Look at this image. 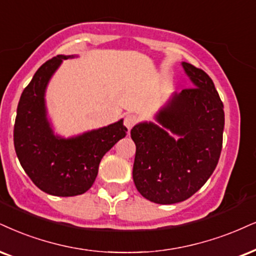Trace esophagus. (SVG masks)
Here are the masks:
<instances>
[{"mask_svg": "<svg viewBox=\"0 0 256 256\" xmlns=\"http://www.w3.org/2000/svg\"><path fill=\"white\" fill-rule=\"evenodd\" d=\"M138 122V118L135 115H133V114H128V115H126L124 118V126L127 127L128 130H130L132 128H133V126L135 124V123Z\"/></svg>", "mask_w": 256, "mask_h": 256, "instance_id": "34e87169", "label": "esophagus"}]
</instances>
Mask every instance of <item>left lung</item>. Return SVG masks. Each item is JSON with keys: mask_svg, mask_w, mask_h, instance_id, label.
Segmentation results:
<instances>
[{"mask_svg": "<svg viewBox=\"0 0 256 256\" xmlns=\"http://www.w3.org/2000/svg\"><path fill=\"white\" fill-rule=\"evenodd\" d=\"M192 86L174 92L153 122L130 130L136 146L133 179L138 191L156 204L190 198L206 182L222 150L224 110L211 78L182 62Z\"/></svg>", "mask_w": 256, "mask_h": 256, "instance_id": "obj_1", "label": "left lung"}]
</instances>
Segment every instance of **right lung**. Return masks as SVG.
<instances>
[{
    "label": "right lung",
    "mask_w": 256,
    "mask_h": 256,
    "mask_svg": "<svg viewBox=\"0 0 256 256\" xmlns=\"http://www.w3.org/2000/svg\"><path fill=\"white\" fill-rule=\"evenodd\" d=\"M59 54L38 68L18 100L14 146L22 168L41 191L72 197L92 186L104 154L127 135L123 120L68 138L56 135L47 118V85L62 60Z\"/></svg>",
    "instance_id": "obj_1"
}]
</instances>
